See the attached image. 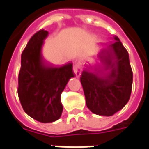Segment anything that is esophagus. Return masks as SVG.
<instances>
[{
    "label": "esophagus",
    "instance_id": "esophagus-1",
    "mask_svg": "<svg viewBox=\"0 0 149 149\" xmlns=\"http://www.w3.org/2000/svg\"><path fill=\"white\" fill-rule=\"evenodd\" d=\"M81 70H82V66H81V62H75V64L73 65V72H74V73L77 77H80V75L81 73Z\"/></svg>",
    "mask_w": 149,
    "mask_h": 149
}]
</instances>
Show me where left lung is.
Wrapping results in <instances>:
<instances>
[{
	"mask_svg": "<svg viewBox=\"0 0 149 149\" xmlns=\"http://www.w3.org/2000/svg\"><path fill=\"white\" fill-rule=\"evenodd\" d=\"M102 52L103 67L84 70L80 79L89 110L109 116L128 103L132 88V70L128 51L116 36Z\"/></svg>",
	"mask_w": 149,
	"mask_h": 149,
	"instance_id": "left-lung-1",
	"label": "left lung"
}]
</instances>
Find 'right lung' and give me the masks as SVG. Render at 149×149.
<instances>
[{"label": "right lung", "mask_w": 149, "mask_h": 149, "mask_svg": "<svg viewBox=\"0 0 149 149\" xmlns=\"http://www.w3.org/2000/svg\"><path fill=\"white\" fill-rule=\"evenodd\" d=\"M48 33L40 29L29 40L21 54L18 75L17 93L23 109L42 123L53 122L61 117V95L68 80L74 77L72 63L59 67L44 61L41 47Z\"/></svg>", "instance_id": "add662e5"}]
</instances>
